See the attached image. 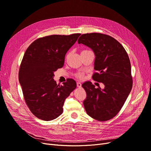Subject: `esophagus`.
Masks as SVG:
<instances>
[{"label": "esophagus", "instance_id": "34e87169", "mask_svg": "<svg viewBox=\"0 0 151 151\" xmlns=\"http://www.w3.org/2000/svg\"><path fill=\"white\" fill-rule=\"evenodd\" d=\"M76 86H77L78 88H81V84L80 82H78L76 83Z\"/></svg>", "mask_w": 151, "mask_h": 151}]
</instances>
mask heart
Here are the masks:
<instances>
[{"mask_svg": "<svg viewBox=\"0 0 151 151\" xmlns=\"http://www.w3.org/2000/svg\"><path fill=\"white\" fill-rule=\"evenodd\" d=\"M76 76H77V77H78L79 78H80V79H82L83 78V75L82 73H78L76 75Z\"/></svg>", "mask_w": 151, "mask_h": 151, "instance_id": "1", "label": "heart"}]
</instances>
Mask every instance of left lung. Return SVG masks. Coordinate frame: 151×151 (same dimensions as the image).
Wrapping results in <instances>:
<instances>
[{
  "mask_svg": "<svg viewBox=\"0 0 151 151\" xmlns=\"http://www.w3.org/2000/svg\"><path fill=\"white\" fill-rule=\"evenodd\" d=\"M78 43L90 47L96 59L93 80L105 85L96 88L90 81L82 84L87 97L83 104L89 116L99 121L114 117L121 110L132 90L133 81L129 55L116 39L103 34H85Z\"/></svg>",
  "mask_w": 151,
  "mask_h": 151,
  "instance_id": "left-lung-1",
  "label": "left lung"
}]
</instances>
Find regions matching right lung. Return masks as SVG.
<instances>
[{"mask_svg":"<svg viewBox=\"0 0 151 151\" xmlns=\"http://www.w3.org/2000/svg\"><path fill=\"white\" fill-rule=\"evenodd\" d=\"M80 35L40 38L26 50L19 70V81L27 106L37 118L47 121L59 117L65 99L76 88L73 79L68 78L60 85L53 78L54 71L63 67L67 52Z\"/></svg>","mask_w":151,"mask_h":151,"instance_id":"obj_1","label":"right lung"}]
</instances>
